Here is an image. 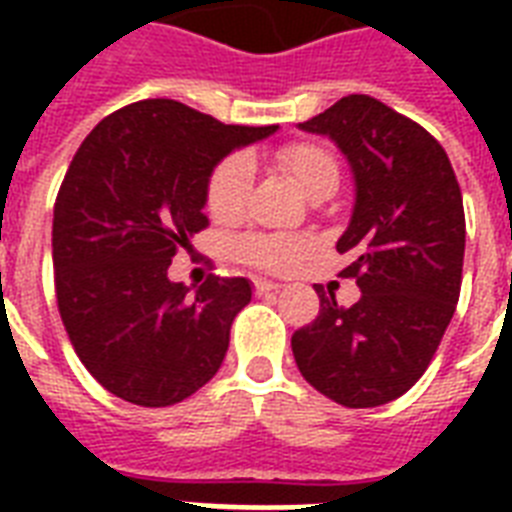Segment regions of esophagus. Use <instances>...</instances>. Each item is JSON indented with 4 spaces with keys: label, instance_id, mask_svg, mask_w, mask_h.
<instances>
[{
    "label": "esophagus",
    "instance_id": "esophagus-1",
    "mask_svg": "<svg viewBox=\"0 0 512 512\" xmlns=\"http://www.w3.org/2000/svg\"><path fill=\"white\" fill-rule=\"evenodd\" d=\"M279 284L276 281H265V279H257L255 281V295H268V292H279Z\"/></svg>",
    "mask_w": 512,
    "mask_h": 512
}]
</instances>
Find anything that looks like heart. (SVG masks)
<instances>
[{
    "label": "heart",
    "instance_id": "b5f03b06",
    "mask_svg": "<svg viewBox=\"0 0 512 512\" xmlns=\"http://www.w3.org/2000/svg\"><path fill=\"white\" fill-rule=\"evenodd\" d=\"M276 164L287 172L305 196H327L335 191L340 180V164L335 154L321 143H287L276 151ZM252 170L244 156H228L217 164L207 180L204 204L215 220H236L247 204ZM308 236H292V233H249L233 241V255L244 263L263 268V271H289L311 252Z\"/></svg>",
    "mask_w": 512,
    "mask_h": 512
}]
</instances>
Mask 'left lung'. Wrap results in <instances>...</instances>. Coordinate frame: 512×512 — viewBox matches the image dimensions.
<instances>
[{
    "mask_svg": "<svg viewBox=\"0 0 512 512\" xmlns=\"http://www.w3.org/2000/svg\"><path fill=\"white\" fill-rule=\"evenodd\" d=\"M300 127L335 140L356 177L337 252L353 255L340 276L361 297L340 308L316 289L319 316L292 335L297 369L348 409L388 404L425 374L460 300V183L425 127L369 95L340 98Z\"/></svg>",
    "mask_w": 512,
    "mask_h": 512,
    "instance_id": "1",
    "label": "left lung"
}]
</instances>
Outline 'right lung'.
I'll list each match as a JSON object with an SVG mask.
<instances>
[{
  "instance_id": "add662e5",
  "label": "right lung",
  "mask_w": 512,
  "mask_h": 512,
  "mask_svg": "<svg viewBox=\"0 0 512 512\" xmlns=\"http://www.w3.org/2000/svg\"><path fill=\"white\" fill-rule=\"evenodd\" d=\"M276 130L154 98L119 108L84 138L55 199L52 268L68 340L108 393L172 406L217 374L252 287L212 273L191 295L167 268L209 225L215 164Z\"/></svg>"
}]
</instances>
